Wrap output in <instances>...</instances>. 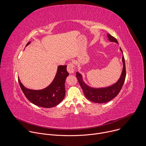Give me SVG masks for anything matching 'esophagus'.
<instances>
[{"label":"esophagus","mask_w":146,"mask_h":146,"mask_svg":"<svg viewBox=\"0 0 146 146\" xmlns=\"http://www.w3.org/2000/svg\"><path fill=\"white\" fill-rule=\"evenodd\" d=\"M67 70L69 73H73L75 71V66L73 62H69L67 66Z\"/></svg>","instance_id":"esophagus-1"}]
</instances>
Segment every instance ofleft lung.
Here are the masks:
<instances>
[{
  "label": "left lung",
  "mask_w": 146,
  "mask_h": 146,
  "mask_svg": "<svg viewBox=\"0 0 146 146\" xmlns=\"http://www.w3.org/2000/svg\"><path fill=\"white\" fill-rule=\"evenodd\" d=\"M108 37L110 41H113L118 43L117 39L110 35L108 34ZM120 50L122 52L121 48ZM123 54V52H122ZM122 62H123V69L121 77L118 81L111 86L102 88H94L88 86L86 83L83 81L82 76L78 72L76 73V77L78 81L79 84L80 85L85 96L90 101L97 103H103L110 101L111 99L114 98L120 92L125 80L126 77V68L125 63V59L123 55H122Z\"/></svg>",
  "instance_id": "8db88e82"
}]
</instances>
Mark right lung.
<instances>
[{
    "label": "right lung",
    "instance_id": "right-lung-1",
    "mask_svg": "<svg viewBox=\"0 0 146 146\" xmlns=\"http://www.w3.org/2000/svg\"><path fill=\"white\" fill-rule=\"evenodd\" d=\"M30 41L26 46L29 45ZM67 65L58 67L56 76L51 84L44 89L32 90L25 88L20 81L18 82L26 98L34 105L44 108H50L58 105L63 100L65 96V82L69 73L66 70Z\"/></svg>",
    "mask_w": 146,
    "mask_h": 146
}]
</instances>
